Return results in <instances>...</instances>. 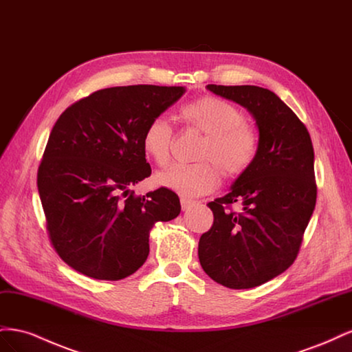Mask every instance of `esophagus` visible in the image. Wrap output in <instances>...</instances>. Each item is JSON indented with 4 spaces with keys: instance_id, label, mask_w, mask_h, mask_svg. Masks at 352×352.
I'll return each instance as SVG.
<instances>
[{
    "instance_id": "34e87169",
    "label": "esophagus",
    "mask_w": 352,
    "mask_h": 352,
    "mask_svg": "<svg viewBox=\"0 0 352 352\" xmlns=\"http://www.w3.org/2000/svg\"><path fill=\"white\" fill-rule=\"evenodd\" d=\"M195 204V201H192V199H188V198H180V206H182V210L185 211V210H188V208H190Z\"/></svg>"
}]
</instances>
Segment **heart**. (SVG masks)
<instances>
[{
    "label": "heart",
    "mask_w": 352,
    "mask_h": 352,
    "mask_svg": "<svg viewBox=\"0 0 352 352\" xmlns=\"http://www.w3.org/2000/svg\"><path fill=\"white\" fill-rule=\"evenodd\" d=\"M180 119L190 129L204 133L195 164H175L155 176L160 186L184 197H198L214 189L220 180H233L245 175L255 163L260 150L258 133L245 122L243 113L232 102L212 95L185 104ZM173 129L164 117H154L142 133L144 153L163 167L173 146Z\"/></svg>",
    "instance_id": "1"
}]
</instances>
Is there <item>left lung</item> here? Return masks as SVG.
I'll return each instance as SVG.
<instances>
[{"label": "left lung", "instance_id": "left-lung-1", "mask_svg": "<svg viewBox=\"0 0 352 352\" xmlns=\"http://www.w3.org/2000/svg\"><path fill=\"white\" fill-rule=\"evenodd\" d=\"M254 116L260 150L230 192L208 202L214 221L198 243L201 267L230 289H250L295 261L316 207L317 185L310 133L274 92L254 85H207ZM239 201L243 210L231 206Z\"/></svg>", "mask_w": 352, "mask_h": 352}]
</instances>
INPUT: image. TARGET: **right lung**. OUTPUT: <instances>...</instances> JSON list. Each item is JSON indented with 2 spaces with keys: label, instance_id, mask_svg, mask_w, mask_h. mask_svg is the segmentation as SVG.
I'll return each instance as SVG.
<instances>
[{
  "label": "right lung",
  "instance_id": "add662e5",
  "mask_svg": "<svg viewBox=\"0 0 352 352\" xmlns=\"http://www.w3.org/2000/svg\"><path fill=\"white\" fill-rule=\"evenodd\" d=\"M184 87L131 85L95 91L61 113L38 168L47 230L60 258L98 280L133 274L150 254V230L179 216V197L131 189L151 175L145 126Z\"/></svg>",
  "mask_w": 352,
  "mask_h": 352
}]
</instances>
